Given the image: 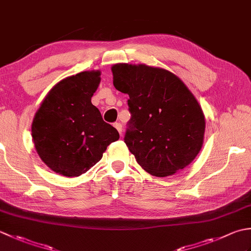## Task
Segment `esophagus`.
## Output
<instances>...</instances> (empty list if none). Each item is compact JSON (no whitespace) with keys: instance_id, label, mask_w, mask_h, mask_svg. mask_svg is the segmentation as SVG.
Segmentation results:
<instances>
[{"instance_id":"1","label":"esophagus","mask_w":251,"mask_h":251,"mask_svg":"<svg viewBox=\"0 0 251 251\" xmlns=\"http://www.w3.org/2000/svg\"><path fill=\"white\" fill-rule=\"evenodd\" d=\"M114 127L117 129V131L120 132V135L122 136L123 135V126L121 123H114Z\"/></svg>"}]
</instances>
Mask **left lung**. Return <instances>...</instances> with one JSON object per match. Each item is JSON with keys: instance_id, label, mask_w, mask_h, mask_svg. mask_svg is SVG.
I'll use <instances>...</instances> for the list:
<instances>
[{"instance_id": "left-lung-1", "label": "left lung", "mask_w": 251, "mask_h": 251, "mask_svg": "<svg viewBox=\"0 0 251 251\" xmlns=\"http://www.w3.org/2000/svg\"><path fill=\"white\" fill-rule=\"evenodd\" d=\"M113 85L129 96L131 119L124 141L138 164L155 177H167L201 151L205 116L181 79L165 69L116 63Z\"/></svg>"}]
</instances>
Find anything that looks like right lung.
<instances>
[{
    "label": "right lung",
    "instance_id": "right-lung-1",
    "mask_svg": "<svg viewBox=\"0 0 251 251\" xmlns=\"http://www.w3.org/2000/svg\"><path fill=\"white\" fill-rule=\"evenodd\" d=\"M100 71H84L52 87L32 122V138L42 161L65 177H78L97 164L110 143L119 140L92 97Z\"/></svg>",
    "mask_w": 251,
    "mask_h": 251
}]
</instances>
